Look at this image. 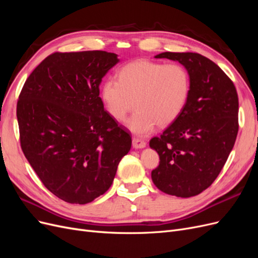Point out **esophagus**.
<instances>
[{"label": "esophagus", "mask_w": 258, "mask_h": 258, "mask_svg": "<svg viewBox=\"0 0 258 258\" xmlns=\"http://www.w3.org/2000/svg\"><path fill=\"white\" fill-rule=\"evenodd\" d=\"M132 146L135 148H144L146 146V142L140 139H134L132 140Z\"/></svg>", "instance_id": "34e87169"}]
</instances>
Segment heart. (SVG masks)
<instances>
[{
	"label": "heart",
	"instance_id": "obj_1",
	"mask_svg": "<svg viewBox=\"0 0 258 258\" xmlns=\"http://www.w3.org/2000/svg\"><path fill=\"white\" fill-rule=\"evenodd\" d=\"M190 87L189 73L183 66L137 60L120 70L118 81L108 79L102 84L101 97L108 114L119 122L136 105L127 127L145 137L156 124L167 127L177 119L188 101Z\"/></svg>",
	"mask_w": 258,
	"mask_h": 258
}]
</instances>
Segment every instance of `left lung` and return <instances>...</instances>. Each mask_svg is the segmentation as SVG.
Segmentation results:
<instances>
[{"label":"left lung","instance_id":"1","mask_svg":"<svg viewBox=\"0 0 258 258\" xmlns=\"http://www.w3.org/2000/svg\"><path fill=\"white\" fill-rule=\"evenodd\" d=\"M190 76V93L177 119L150 141L159 155L152 171L158 189L188 198L207 189L222 171L238 135L239 101L235 85L223 70L196 52H161Z\"/></svg>","mask_w":258,"mask_h":258}]
</instances>
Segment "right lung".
Here are the masks:
<instances>
[{"label":"right lung","instance_id":"add662e5","mask_svg":"<svg viewBox=\"0 0 258 258\" xmlns=\"http://www.w3.org/2000/svg\"><path fill=\"white\" fill-rule=\"evenodd\" d=\"M113 52H54L27 79L17 103L20 144L44 186L86 205L110 188L131 137L104 111L99 86Z\"/></svg>","mask_w":258,"mask_h":258}]
</instances>
